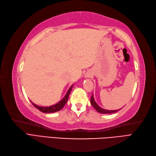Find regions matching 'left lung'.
<instances>
[{
  "label": "left lung",
  "mask_w": 156,
  "mask_h": 156,
  "mask_svg": "<svg viewBox=\"0 0 156 156\" xmlns=\"http://www.w3.org/2000/svg\"><path fill=\"white\" fill-rule=\"evenodd\" d=\"M91 104L93 106V107L95 109H96L98 112L100 113H101V114H111V113H114L117 112V111L120 110V109H119V110H105L104 108H101V107H100L97 104V103L95 101V100L94 98V96L93 95H92L91 97Z\"/></svg>",
  "instance_id": "left-lung-1"
}]
</instances>
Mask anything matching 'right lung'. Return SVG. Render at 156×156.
Masks as SVG:
<instances>
[{
	"label": "right lung",
	"instance_id": "right-lung-1",
	"mask_svg": "<svg viewBox=\"0 0 156 156\" xmlns=\"http://www.w3.org/2000/svg\"><path fill=\"white\" fill-rule=\"evenodd\" d=\"M73 85H72V86L69 89V90L67 91V93L66 94L65 96L62 98V99L60 100L59 102H58L57 104H55V105H52V106H50L49 107L48 106H37L36 104H35L34 103L31 102L34 106L37 109L39 110L40 111H41L42 112L44 113H53V112H58V111L61 110L63 107H64L65 105L66 104V103L67 102V100H68V98L69 96V94L71 93V91L72 90V87Z\"/></svg>",
	"mask_w": 156,
	"mask_h": 156
}]
</instances>
